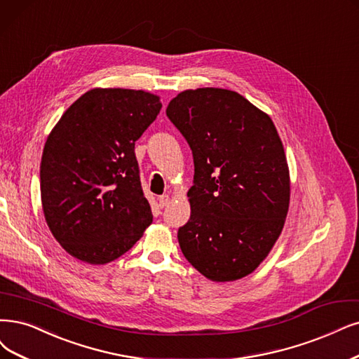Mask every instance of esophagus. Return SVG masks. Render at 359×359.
I'll list each match as a JSON object with an SVG mask.
<instances>
[{"instance_id": "obj_1", "label": "esophagus", "mask_w": 359, "mask_h": 359, "mask_svg": "<svg viewBox=\"0 0 359 359\" xmlns=\"http://www.w3.org/2000/svg\"><path fill=\"white\" fill-rule=\"evenodd\" d=\"M170 196L168 195H161V196H159L158 198V203H159V207H161V208H164V207H167L168 204H170Z\"/></svg>"}]
</instances>
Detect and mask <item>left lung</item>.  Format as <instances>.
<instances>
[{
  "label": "left lung",
  "instance_id": "left-lung-1",
  "mask_svg": "<svg viewBox=\"0 0 359 359\" xmlns=\"http://www.w3.org/2000/svg\"><path fill=\"white\" fill-rule=\"evenodd\" d=\"M167 116L192 149L191 219L179 228L183 256L205 278L235 281L266 259L284 228L290 172L268 114L236 91L184 90Z\"/></svg>",
  "mask_w": 359,
  "mask_h": 359
}]
</instances>
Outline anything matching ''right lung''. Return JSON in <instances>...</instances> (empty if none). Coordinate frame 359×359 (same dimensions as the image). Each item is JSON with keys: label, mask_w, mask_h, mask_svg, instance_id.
<instances>
[{"label": "right lung", "mask_w": 359, "mask_h": 359, "mask_svg": "<svg viewBox=\"0 0 359 359\" xmlns=\"http://www.w3.org/2000/svg\"><path fill=\"white\" fill-rule=\"evenodd\" d=\"M161 106L143 90L93 88L48 135L39 167L43 211L53 236L75 259L109 263L152 223L135 143Z\"/></svg>", "instance_id": "add662e5"}]
</instances>
